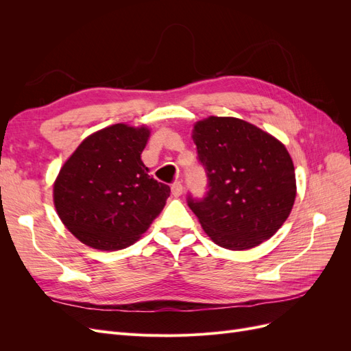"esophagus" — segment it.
<instances>
[{"label":"esophagus","instance_id":"34e87169","mask_svg":"<svg viewBox=\"0 0 351 351\" xmlns=\"http://www.w3.org/2000/svg\"><path fill=\"white\" fill-rule=\"evenodd\" d=\"M171 193H173L174 197H180V196H182V193H183V186H182V183H174V184L171 186Z\"/></svg>","mask_w":351,"mask_h":351}]
</instances>
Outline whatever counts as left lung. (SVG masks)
Segmentation results:
<instances>
[{
	"label": "left lung",
	"instance_id": "1",
	"mask_svg": "<svg viewBox=\"0 0 351 351\" xmlns=\"http://www.w3.org/2000/svg\"><path fill=\"white\" fill-rule=\"evenodd\" d=\"M192 137L209 190L204 200L189 197V208L208 237L230 250L271 239L297 195L294 164L284 143L236 117L196 121Z\"/></svg>",
	"mask_w": 351,
	"mask_h": 351
}]
</instances>
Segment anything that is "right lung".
<instances>
[{"mask_svg":"<svg viewBox=\"0 0 351 351\" xmlns=\"http://www.w3.org/2000/svg\"><path fill=\"white\" fill-rule=\"evenodd\" d=\"M151 129L124 123L89 134L52 186L62 224L98 250L132 246L161 214L169 187L147 174L142 152Z\"/></svg>","mask_w":351,"mask_h":351,"instance_id":"add662e5","label":"right lung"}]
</instances>
